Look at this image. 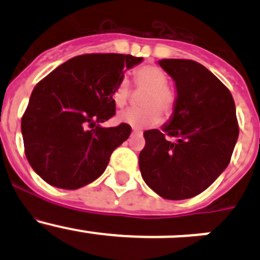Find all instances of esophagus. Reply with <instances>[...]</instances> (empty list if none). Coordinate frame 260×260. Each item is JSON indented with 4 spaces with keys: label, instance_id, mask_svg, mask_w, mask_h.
Listing matches in <instances>:
<instances>
[{
    "label": "esophagus",
    "instance_id": "esophagus-1",
    "mask_svg": "<svg viewBox=\"0 0 260 260\" xmlns=\"http://www.w3.org/2000/svg\"><path fill=\"white\" fill-rule=\"evenodd\" d=\"M132 135H133V136H135V135H141V132H140V131L133 129V131H132Z\"/></svg>",
    "mask_w": 260,
    "mask_h": 260
}]
</instances>
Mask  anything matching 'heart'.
<instances>
[{
	"instance_id": "obj_1",
	"label": "heart",
	"mask_w": 260,
	"mask_h": 260,
	"mask_svg": "<svg viewBox=\"0 0 260 260\" xmlns=\"http://www.w3.org/2000/svg\"><path fill=\"white\" fill-rule=\"evenodd\" d=\"M167 77L159 68L154 65H145L135 72V84L138 89L145 90L142 98V107L145 109H129L119 114L122 123L132 128L142 131L145 128L158 124L162 113L170 117L175 111L176 98L171 89L167 88ZM129 83L122 79L115 86L113 91V101L118 108L127 106L129 98Z\"/></svg>"
}]
</instances>
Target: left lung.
I'll list each match as a JSON object with an SVG mask.
<instances>
[{
  "label": "left lung",
  "mask_w": 260,
  "mask_h": 260,
  "mask_svg": "<svg viewBox=\"0 0 260 260\" xmlns=\"http://www.w3.org/2000/svg\"><path fill=\"white\" fill-rule=\"evenodd\" d=\"M158 64L176 84L177 99L169 123L143 133L140 170L161 198L183 200L206 190L226 169L239 124L232 93L204 65L186 59Z\"/></svg>",
  "instance_id": "obj_1"
}]
</instances>
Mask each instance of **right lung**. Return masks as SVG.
<instances>
[{
    "mask_svg": "<svg viewBox=\"0 0 260 260\" xmlns=\"http://www.w3.org/2000/svg\"><path fill=\"white\" fill-rule=\"evenodd\" d=\"M141 61L132 55L84 54L36 84L21 131L28 164L49 185L77 190L106 171L112 152L132 128L99 123L115 114L113 91L124 69Z\"/></svg>",
    "mask_w": 260,
    "mask_h": 260,
    "instance_id": "obj_1",
    "label": "right lung"
}]
</instances>
